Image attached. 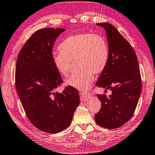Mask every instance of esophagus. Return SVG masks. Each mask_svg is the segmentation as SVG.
Segmentation results:
<instances>
[{
    "label": "esophagus",
    "instance_id": "34e87169",
    "mask_svg": "<svg viewBox=\"0 0 155 155\" xmlns=\"http://www.w3.org/2000/svg\"><path fill=\"white\" fill-rule=\"evenodd\" d=\"M90 97V95L89 94H87V93H85V92H80V98L81 101H85L88 100V98H89Z\"/></svg>",
    "mask_w": 155,
    "mask_h": 155
}]
</instances>
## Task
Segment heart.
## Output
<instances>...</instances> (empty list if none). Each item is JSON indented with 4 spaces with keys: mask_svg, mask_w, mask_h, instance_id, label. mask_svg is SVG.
Here are the masks:
<instances>
[{
    "mask_svg": "<svg viewBox=\"0 0 155 155\" xmlns=\"http://www.w3.org/2000/svg\"><path fill=\"white\" fill-rule=\"evenodd\" d=\"M60 53L52 56L53 65L64 77L68 75L70 62L77 60V72L66 81L67 86L87 91L94 81V74H100L107 66L109 49L106 39L99 35L81 32L71 35L61 42Z\"/></svg>",
    "mask_w": 155,
    "mask_h": 155,
    "instance_id": "1",
    "label": "heart"
}]
</instances>
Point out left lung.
Instances as JSON below:
<instances>
[{
  "label": "left lung",
  "mask_w": 155,
  "mask_h": 155,
  "mask_svg": "<svg viewBox=\"0 0 155 155\" xmlns=\"http://www.w3.org/2000/svg\"><path fill=\"white\" fill-rule=\"evenodd\" d=\"M96 25L104 28L109 49L108 64L96 85L112 94L97 95L102 107L95 120L103 127L116 129L131 119L138 102L142 91L138 61L131 45L112 25Z\"/></svg>",
  "instance_id": "obj_1"
}]
</instances>
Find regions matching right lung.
<instances>
[{"mask_svg":"<svg viewBox=\"0 0 155 155\" xmlns=\"http://www.w3.org/2000/svg\"><path fill=\"white\" fill-rule=\"evenodd\" d=\"M62 28L37 30L26 41L17 60L15 85L30 121L39 130L56 134L70 125L80 104L79 94L72 87L55 90L63 82L52 62L53 44Z\"/></svg>","mask_w":155,"mask_h":155,"instance_id":"obj_1","label":"right lung"}]
</instances>
